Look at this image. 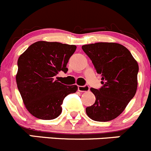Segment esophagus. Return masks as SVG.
Returning <instances> with one entry per match:
<instances>
[{"mask_svg":"<svg viewBox=\"0 0 151 151\" xmlns=\"http://www.w3.org/2000/svg\"><path fill=\"white\" fill-rule=\"evenodd\" d=\"M78 90L80 92H87L90 90V87L87 85L84 86H78Z\"/></svg>","mask_w":151,"mask_h":151,"instance_id":"1","label":"esophagus"}]
</instances>
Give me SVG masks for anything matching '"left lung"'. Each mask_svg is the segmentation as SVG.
<instances>
[{
    "mask_svg": "<svg viewBox=\"0 0 151 151\" xmlns=\"http://www.w3.org/2000/svg\"><path fill=\"white\" fill-rule=\"evenodd\" d=\"M81 48L102 80L101 88L90 89L96 99L86 108V113L96 122L114 119L136 94L137 61L125 47L117 43L99 42L83 45Z\"/></svg>",
    "mask_w": 151,
    "mask_h": 151,
    "instance_id": "1",
    "label": "left lung"
}]
</instances>
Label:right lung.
Segmentation results:
<instances>
[{
	"instance_id": "right-lung-1",
	"label": "right lung",
	"mask_w": 151,
	"mask_h": 151,
	"mask_svg": "<svg viewBox=\"0 0 151 151\" xmlns=\"http://www.w3.org/2000/svg\"><path fill=\"white\" fill-rule=\"evenodd\" d=\"M76 50L75 45L37 41L20 55L17 86L32 116L40 119H54L61 113L64 98L77 91L76 85H64L55 80L60 71H68L67 64Z\"/></svg>"
}]
</instances>
